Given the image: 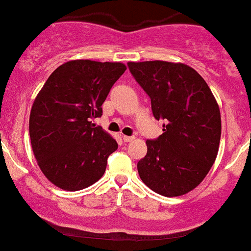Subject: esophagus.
Listing matches in <instances>:
<instances>
[{
  "label": "esophagus",
  "instance_id": "esophagus-1",
  "mask_svg": "<svg viewBox=\"0 0 251 251\" xmlns=\"http://www.w3.org/2000/svg\"><path fill=\"white\" fill-rule=\"evenodd\" d=\"M131 140H134V136L123 135V141H125V142H129V141H131Z\"/></svg>",
  "mask_w": 251,
  "mask_h": 251
}]
</instances>
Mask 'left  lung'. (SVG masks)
<instances>
[{
    "instance_id": "1",
    "label": "left lung",
    "mask_w": 251,
    "mask_h": 251,
    "mask_svg": "<svg viewBox=\"0 0 251 251\" xmlns=\"http://www.w3.org/2000/svg\"><path fill=\"white\" fill-rule=\"evenodd\" d=\"M129 71L151 98L163 134L147 140L137 163L142 182L163 196H180L198 187L219 150V105L203 77L183 63L129 62Z\"/></svg>"
}]
</instances>
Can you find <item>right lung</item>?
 Wrapping results in <instances>:
<instances>
[{"label":"right lung","mask_w":251,"mask_h":251,"mask_svg":"<svg viewBox=\"0 0 251 251\" xmlns=\"http://www.w3.org/2000/svg\"><path fill=\"white\" fill-rule=\"evenodd\" d=\"M126 67L120 62L74 60L53 71L37 94L29 137L40 170L56 187L81 190L104 175L118 145L94 118Z\"/></svg>","instance_id":"obj_1"}]
</instances>
